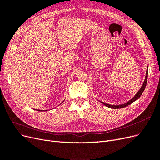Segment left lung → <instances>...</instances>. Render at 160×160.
Here are the masks:
<instances>
[{
    "instance_id": "left-lung-1",
    "label": "left lung",
    "mask_w": 160,
    "mask_h": 160,
    "mask_svg": "<svg viewBox=\"0 0 160 160\" xmlns=\"http://www.w3.org/2000/svg\"><path fill=\"white\" fill-rule=\"evenodd\" d=\"M148 69H147V71H146V78H145V80H144V82L143 83V85L142 86L141 89H140L139 90V91L138 92V93H136V95H135L133 98L129 100V101H128L127 103H125L124 104H122V105H110V104H108V103H105L104 102H102V101H100V102L102 103L104 105L107 106V107L109 108H111V109H120V108H125V107H127V106H128L129 105L132 104L133 102H134L135 101H136L137 99H138L140 96L142 95V94L143 93V92L145 89V88H146V84H147V81H148Z\"/></svg>"
}]
</instances>
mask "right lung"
<instances>
[{
    "mask_svg": "<svg viewBox=\"0 0 160 160\" xmlns=\"http://www.w3.org/2000/svg\"><path fill=\"white\" fill-rule=\"evenodd\" d=\"M35 110H37V111H42V110H41H41H38V109H35Z\"/></svg>",
    "mask_w": 160,
    "mask_h": 160,
    "instance_id": "1",
    "label": "right lung"
}]
</instances>
